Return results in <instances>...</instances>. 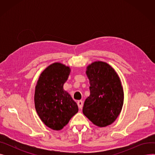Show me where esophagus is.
Wrapping results in <instances>:
<instances>
[{"mask_svg": "<svg viewBox=\"0 0 155 155\" xmlns=\"http://www.w3.org/2000/svg\"><path fill=\"white\" fill-rule=\"evenodd\" d=\"M77 105H78V106L80 109H82V107H83V105H84L83 101H78L77 102Z\"/></svg>", "mask_w": 155, "mask_h": 155, "instance_id": "obj_1", "label": "esophagus"}]
</instances>
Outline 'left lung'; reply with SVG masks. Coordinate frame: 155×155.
Segmentation results:
<instances>
[{
	"mask_svg": "<svg viewBox=\"0 0 155 155\" xmlns=\"http://www.w3.org/2000/svg\"><path fill=\"white\" fill-rule=\"evenodd\" d=\"M91 94L85 99L84 114L93 124L105 127L114 122L122 110L124 92L120 79L109 64L95 61L86 71Z\"/></svg>",
	"mask_w": 155,
	"mask_h": 155,
	"instance_id": "obj_1",
	"label": "left lung"
}]
</instances>
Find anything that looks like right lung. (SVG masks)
I'll return each mask as SVG.
<instances>
[{"label":"right lung","instance_id":"add662e5","mask_svg":"<svg viewBox=\"0 0 155 155\" xmlns=\"http://www.w3.org/2000/svg\"><path fill=\"white\" fill-rule=\"evenodd\" d=\"M70 70L60 63L48 67L41 74L36 87L35 108L44 124L58 131L78 111L77 103L63 90Z\"/></svg>","mask_w":155,"mask_h":155}]
</instances>
